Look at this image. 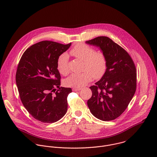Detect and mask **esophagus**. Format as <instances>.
Listing matches in <instances>:
<instances>
[{
	"label": "esophagus",
	"instance_id": "1",
	"mask_svg": "<svg viewBox=\"0 0 157 157\" xmlns=\"http://www.w3.org/2000/svg\"><path fill=\"white\" fill-rule=\"evenodd\" d=\"M79 90H81V88H79V87H73V91H79Z\"/></svg>",
	"mask_w": 157,
	"mask_h": 157
}]
</instances>
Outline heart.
<instances>
[{"mask_svg": "<svg viewBox=\"0 0 157 157\" xmlns=\"http://www.w3.org/2000/svg\"><path fill=\"white\" fill-rule=\"evenodd\" d=\"M71 55L84 61L83 71L81 73H73L64 81L66 86L81 87L86 85L94 77L101 78L107 70V59L101 52H96L94 48L87 44L80 43L75 45L70 51ZM57 68L62 75L69 73L68 56L66 53L61 54L57 61Z\"/></svg>", "mask_w": 157, "mask_h": 157, "instance_id": "b5f03b06", "label": "heart"}]
</instances>
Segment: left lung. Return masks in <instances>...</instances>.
I'll list each match as a JSON object with an SVG mask.
<instances>
[{
  "mask_svg": "<svg viewBox=\"0 0 157 157\" xmlns=\"http://www.w3.org/2000/svg\"><path fill=\"white\" fill-rule=\"evenodd\" d=\"M86 43L99 47L107 63L101 79L89 87L93 94L88 107L101 121L114 120L124 113L136 93V66L128 53L109 37L98 36Z\"/></svg>",
  "mask_w": 157,
  "mask_h": 157,
  "instance_id": "obj_1",
  "label": "left lung"
}]
</instances>
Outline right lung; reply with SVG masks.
<instances>
[{
    "label": "right lung",
    "mask_w": 157,
    "mask_h": 157,
    "mask_svg": "<svg viewBox=\"0 0 157 157\" xmlns=\"http://www.w3.org/2000/svg\"><path fill=\"white\" fill-rule=\"evenodd\" d=\"M71 44L42 41L27 49L19 61L15 80L20 99L30 115L41 122H55L66 113L67 97L72 90L59 87L57 61Z\"/></svg>",
    "instance_id": "add662e5"
}]
</instances>
